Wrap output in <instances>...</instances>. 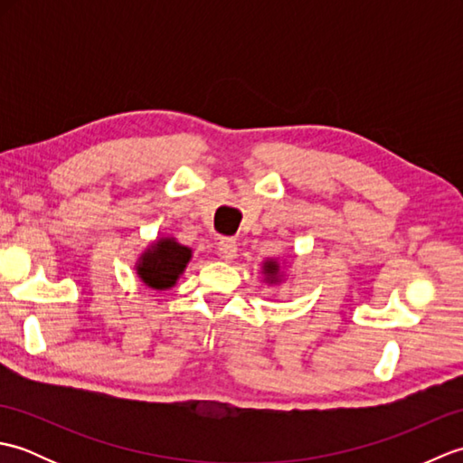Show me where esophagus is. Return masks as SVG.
Wrapping results in <instances>:
<instances>
[{
	"label": "esophagus",
	"mask_w": 463,
	"mask_h": 463,
	"mask_svg": "<svg viewBox=\"0 0 463 463\" xmlns=\"http://www.w3.org/2000/svg\"><path fill=\"white\" fill-rule=\"evenodd\" d=\"M216 250H219V257L222 260L237 259V250H239L237 241H234V239H221L219 244H216Z\"/></svg>",
	"instance_id": "1"
}]
</instances>
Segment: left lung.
Wrapping results in <instances>:
<instances>
[{"label": "left lung", "instance_id": "8db88e82", "mask_svg": "<svg viewBox=\"0 0 463 463\" xmlns=\"http://www.w3.org/2000/svg\"><path fill=\"white\" fill-rule=\"evenodd\" d=\"M262 274L267 284H280L282 282V267L277 259H269L262 262Z\"/></svg>", "mask_w": 463, "mask_h": 463}]
</instances>
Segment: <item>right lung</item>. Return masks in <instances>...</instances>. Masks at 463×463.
<instances>
[{
	"label": "right lung",
	"mask_w": 463,
	"mask_h": 463,
	"mask_svg": "<svg viewBox=\"0 0 463 463\" xmlns=\"http://www.w3.org/2000/svg\"><path fill=\"white\" fill-rule=\"evenodd\" d=\"M193 259V249L176 242L173 237H161L146 247L135 262L137 277L153 290H169L181 279Z\"/></svg>",
	"instance_id": "obj_1"
}]
</instances>
